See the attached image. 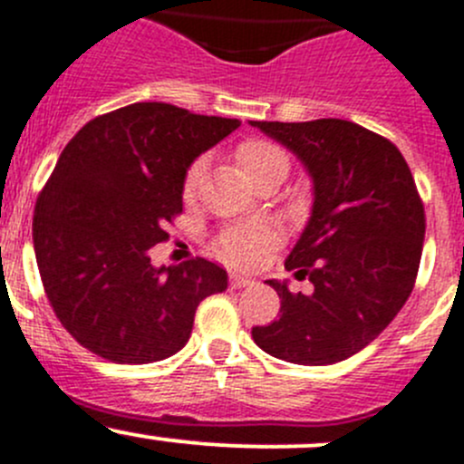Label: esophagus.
Returning a JSON list of instances; mask_svg holds the SVG:
<instances>
[{"instance_id": "34e87169", "label": "esophagus", "mask_w": 464, "mask_h": 464, "mask_svg": "<svg viewBox=\"0 0 464 464\" xmlns=\"http://www.w3.org/2000/svg\"><path fill=\"white\" fill-rule=\"evenodd\" d=\"M252 284H254L252 276L237 275V272H233V275H231V285H233V288H246V285H252Z\"/></svg>"}]
</instances>
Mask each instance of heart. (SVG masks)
Segmentation results:
<instances>
[{"label": "heart", "instance_id": "b5f03b06", "mask_svg": "<svg viewBox=\"0 0 464 464\" xmlns=\"http://www.w3.org/2000/svg\"><path fill=\"white\" fill-rule=\"evenodd\" d=\"M236 162L240 171L245 173L246 180L256 185L258 180L267 179V176H284L288 173V155L279 149L276 144L266 140H245L236 146ZM203 162L197 160L188 167L183 179V198L192 201L197 194L198 179H201ZM276 237L275 228L267 224H240V227H231L227 231L219 233L218 245L219 252L227 258L236 263H252L261 256V252L267 245H272Z\"/></svg>", "mask_w": 464, "mask_h": 464}]
</instances>
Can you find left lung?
<instances>
[{
	"mask_svg": "<svg viewBox=\"0 0 464 464\" xmlns=\"http://www.w3.org/2000/svg\"><path fill=\"white\" fill-rule=\"evenodd\" d=\"M300 158L314 180L309 224L285 270L311 293L267 284L279 318L254 327V343L284 362L324 366L378 339L414 288L426 215L412 171L389 140L353 121H252Z\"/></svg>",
	"mask_w": 464,
	"mask_h": 464,
	"instance_id": "8db88e82",
	"label": "left lung"
}]
</instances>
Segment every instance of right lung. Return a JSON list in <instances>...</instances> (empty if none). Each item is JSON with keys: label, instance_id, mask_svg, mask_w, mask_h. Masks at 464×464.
<instances>
[{"label": "right lung", "instance_id": "1", "mask_svg": "<svg viewBox=\"0 0 464 464\" xmlns=\"http://www.w3.org/2000/svg\"><path fill=\"white\" fill-rule=\"evenodd\" d=\"M240 125L167 102L95 116L68 141L34 210L43 288L68 334L114 363L179 353L228 275L206 258L153 267L150 246L183 212L189 164Z\"/></svg>", "mask_w": 464, "mask_h": 464}]
</instances>
